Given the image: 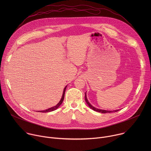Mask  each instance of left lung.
Here are the masks:
<instances>
[{"instance_id": "8db88e82", "label": "left lung", "mask_w": 151, "mask_h": 151, "mask_svg": "<svg viewBox=\"0 0 151 151\" xmlns=\"http://www.w3.org/2000/svg\"><path fill=\"white\" fill-rule=\"evenodd\" d=\"M85 99L86 103H87V104L89 106V107H90V108L92 109L93 110L96 111V112H100V113H102V114H106V113H111V112H117V111H119V110H115V111H106V110H102V109H100L96 108V107H94V106H93L89 103L88 100H87V94H86V93H85Z\"/></svg>"}]
</instances>
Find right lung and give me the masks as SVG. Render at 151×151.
Returning <instances> with one entry per match:
<instances>
[{"label": "right lung", "mask_w": 151, "mask_h": 151, "mask_svg": "<svg viewBox=\"0 0 151 151\" xmlns=\"http://www.w3.org/2000/svg\"><path fill=\"white\" fill-rule=\"evenodd\" d=\"M66 87H67V86H66V87H65V88H64V91H63V93L62 97H61L60 101H59V103H58L57 105H55V106H53V107H50V108H49V109H46V110H44V111H38V112H44V113H45V112H52V111H55V110H56L57 108H58L59 106L61 104V103H63V100H64V94H65V91H66Z\"/></svg>", "instance_id": "obj_1"}]
</instances>
